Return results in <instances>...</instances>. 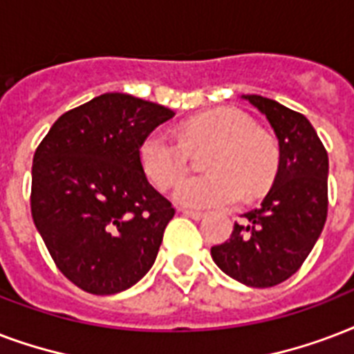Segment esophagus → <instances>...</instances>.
Returning <instances> with one entry per match:
<instances>
[{
  "mask_svg": "<svg viewBox=\"0 0 354 354\" xmlns=\"http://www.w3.org/2000/svg\"><path fill=\"white\" fill-rule=\"evenodd\" d=\"M180 212L192 218V220H201L203 216H205V212H201V210H192V208H180Z\"/></svg>",
  "mask_w": 354,
  "mask_h": 354,
  "instance_id": "esophagus-1",
  "label": "esophagus"
}]
</instances>
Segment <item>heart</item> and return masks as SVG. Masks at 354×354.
Here are the masks:
<instances>
[{
    "instance_id": "obj_1",
    "label": "heart",
    "mask_w": 354,
    "mask_h": 354,
    "mask_svg": "<svg viewBox=\"0 0 354 354\" xmlns=\"http://www.w3.org/2000/svg\"><path fill=\"white\" fill-rule=\"evenodd\" d=\"M207 146H212L205 160L208 174L185 177L174 192L183 207H229L240 201L242 192L253 197L273 185L281 162L275 138L232 106L186 120L180 136L153 129L140 142V166L158 190H168L185 174L190 151Z\"/></svg>"
}]
</instances>
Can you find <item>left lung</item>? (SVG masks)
<instances>
[{
	"instance_id": "obj_1",
	"label": "left lung",
	"mask_w": 354,
	"mask_h": 354,
	"mask_svg": "<svg viewBox=\"0 0 354 354\" xmlns=\"http://www.w3.org/2000/svg\"><path fill=\"white\" fill-rule=\"evenodd\" d=\"M275 131L281 162L259 208L234 223L231 238L210 249L221 271L253 286H277L299 270L322 234L328 208V157L303 114L262 95H243Z\"/></svg>"
}]
</instances>
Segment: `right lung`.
I'll list each match as a JSON object with an SVG mask.
<instances>
[{"mask_svg": "<svg viewBox=\"0 0 354 354\" xmlns=\"http://www.w3.org/2000/svg\"><path fill=\"white\" fill-rule=\"evenodd\" d=\"M175 112L129 94H103L64 112L32 158L31 214L62 275L112 295L151 270L171 203L147 180L140 142Z\"/></svg>", "mask_w": 354, "mask_h": 354, "instance_id": "right-lung-1", "label": "right lung"}]
</instances>
